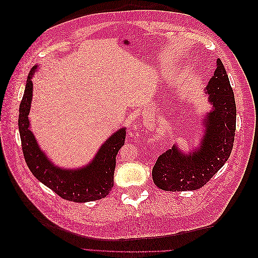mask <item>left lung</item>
I'll list each match as a JSON object with an SVG mask.
<instances>
[{"label": "left lung", "mask_w": 258, "mask_h": 258, "mask_svg": "<svg viewBox=\"0 0 258 258\" xmlns=\"http://www.w3.org/2000/svg\"><path fill=\"white\" fill-rule=\"evenodd\" d=\"M206 90L213 108L202 121L206 130L199 147L184 154L174 144L159 156L153 168V181L162 190L199 189L229 158L235 141L237 108L221 59L216 61V70Z\"/></svg>", "instance_id": "1"}]
</instances>
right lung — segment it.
I'll list each match as a JSON object with an SVG mask.
<instances>
[{"label": "right lung", "mask_w": 258, "mask_h": 258, "mask_svg": "<svg viewBox=\"0 0 258 258\" xmlns=\"http://www.w3.org/2000/svg\"><path fill=\"white\" fill-rule=\"evenodd\" d=\"M34 66L28 75L25 93L19 107L18 127L22 152L31 172L58 196L69 201L88 202L106 197L114 186L116 155L124 144L126 129L117 130L101 145L90 163L80 169H62L47 158L30 130L29 113L32 102V76Z\"/></svg>", "instance_id": "add662e5"}]
</instances>
